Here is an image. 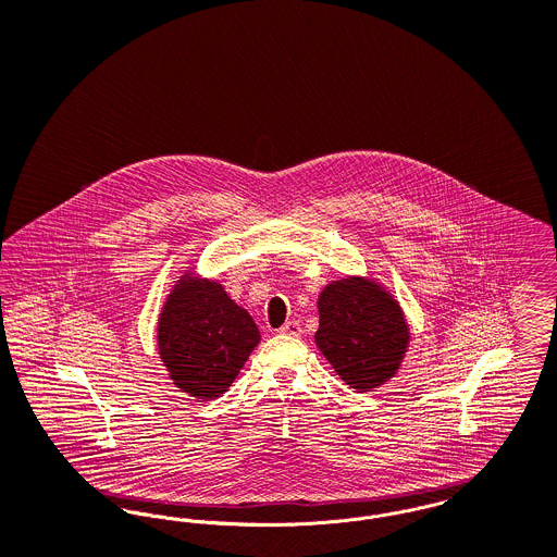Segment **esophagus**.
Instances as JSON below:
<instances>
[{
    "label": "esophagus",
    "mask_w": 557,
    "mask_h": 557,
    "mask_svg": "<svg viewBox=\"0 0 557 557\" xmlns=\"http://www.w3.org/2000/svg\"><path fill=\"white\" fill-rule=\"evenodd\" d=\"M300 324L296 322V320H290V322H286L284 326L280 327V334H286V336H300Z\"/></svg>",
    "instance_id": "34e87169"
}]
</instances>
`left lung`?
<instances>
[{
    "label": "left lung",
    "mask_w": 557,
    "mask_h": 557,
    "mask_svg": "<svg viewBox=\"0 0 557 557\" xmlns=\"http://www.w3.org/2000/svg\"><path fill=\"white\" fill-rule=\"evenodd\" d=\"M318 307L315 343L347 385L366 392L393 376L408 345V327L392 296L354 277L326 286Z\"/></svg>",
    "instance_id": "1"
}]
</instances>
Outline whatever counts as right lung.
<instances>
[{
    "instance_id": "right-lung-1",
    "label": "right lung",
    "mask_w": 557,
    "mask_h": 557,
    "mask_svg": "<svg viewBox=\"0 0 557 557\" xmlns=\"http://www.w3.org/2000/svg\"><path fill=\"white\" fill-rule=\"evenodd\" d=\"M259 341L255 320L223 286L194 277L174 288L158 327L160 356L174 385L197 399L227 392Z\"/></svg>"
}]
</instances>
